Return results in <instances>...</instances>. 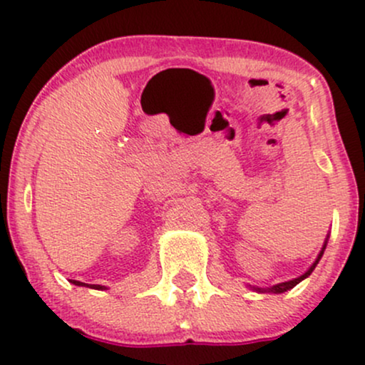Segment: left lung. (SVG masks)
Returning a JSON list of instances; mask_svg holds the SVG:
<instances>
[{"mask_svg":"<svg viewBox=\"0 0 365 365\" xmlns=\"http://www.w3.org/2000/svg\"><path fill=\"white\" fill-rule=\"evenodd\" d=\"M324 249H326V244H324V247H322V250H321V254L317 255V259H316V262L312 264L311 266V269L307 271V273L305 274H302L300 276V278H295V279H292V282H284V283H279V284H274L273 288H267V290H261V288H254V290H257V292H274V293H283V292H287V290H290V288H293L295 287V284H299L300 282H302L304 278H307L309 274L312 273L314 271V267H316V264L319 262V259H321V255H322V252H324Z\"/></svg>","mask_w":365,"mask_h":365,"instance_id":"obj_1","label":"left lung"}]
</instances>
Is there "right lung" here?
I'll list each match as a JSON object with an SVG mask.
<instances>
[{"label":"right lung","mask_w":365,"mask_h":365,"mask_svg":"<svg viewBox=\"0 0 365 365\" xmlns=\"http://www.w3.org/2000/svg\"><path fill=\"white\" fill-rule=\"evenodd\" d=\"M72 283H73V284H78V287H86V283L75 282V279H72ZM87 287H89V284H87ZM91 288H96V290H104V288H106V287H101V284H92Z\"/></svg>","instance_id":"right-lung-1"}]
</instances>
